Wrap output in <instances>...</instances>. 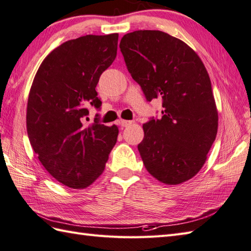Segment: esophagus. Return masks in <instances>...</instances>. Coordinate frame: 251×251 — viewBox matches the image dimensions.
I'll return each instance as SVG.
<instances>
[{"mask_svg":"<svg viewBox=\"0 0 251 251\" xmlns=\"http://www.w3.org/2000/svg\"><path fill=\"white\" fill-rule=\"evenodd\" d=\"M131 124H132L131 121H125V120H121V121H120V125H121L122 127H127V126L131 125Z\"/></svg>","mask_w":251,"mask_h":251,"instance_id":"esophagus-1","label":"esophagus"}]
</instances>
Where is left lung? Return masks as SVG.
Masks as SVG:
<instances>
[{
    "label": "left lung",
    "mask_w": 251,
    "mask_h": 251,
    "mask_svg": "<svg viewBox=\"0 0 251 251\" xmlns=\"http://www.w3.org/2000/svg\"><path fill=\"white\" fill-rule=\"evenodd\" d=\"M120 49L147 100L163 99V116L142 126L145 137L138 150L145 167L159 182L183 183L204 166L218 131L204 63L183 41L158 30L127 33Z\"/></svg>",
    "instance_id": "left-lung-1"
}]
</instances>
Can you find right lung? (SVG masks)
<instances>
[{
  "label": "right lung",
  "instance_id": "right-lung-1",
  "mask_svg": "<svg viewBox=\"0 0 251 251\" xmlns=\"http://www.w3.org/2000/svg\"><path fill=\"white\" fill-rule=\"evenodd\" d=\"M119 34L67 41L45 57L30 88L26 131L44 168L58 182L85 189L103 173L119 127L84 125L88 104L99 108V77L114 61Z\"/></svg>",
  "mask_w": 251,
  "mask_h": 251
}]
</instances>
